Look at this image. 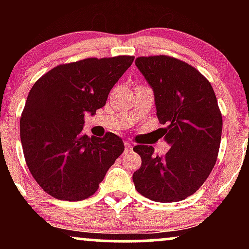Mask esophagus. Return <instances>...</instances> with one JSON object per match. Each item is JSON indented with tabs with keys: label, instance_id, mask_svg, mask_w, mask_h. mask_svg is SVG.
Segmentation results:
<instances>
[{
	"label": "esophagus",
	"instance_id": "esophagus-1",
	"mask_svg": "<svg viewBox=\"0 0 249 249\" xmlns=\"http://www.w3.org/2000/svg\"><path fill=\"white\" fill-rule=\"evenodd\" d=\"M125 152H131L132 150V145H131L130 142H125Z\"/></svg>",
	"mask_w": 249,
	"mask_h": 249
}]
</instances>
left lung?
Listing matches in <instances>:
<instances>
[{"instance_id":"8db88e82","label":"left lung","mask_w":249,"mask_h":249,"mask_svg":"<svg viewBox=\"0 0 249 249\" xmlns=\"http://www.w3.org/2000/svg\"><path fill=\"white\" fill-rule=\"evenodd\" d=\"M136 67L153 90L157 117L171 148L154 156L147 145L133 147L142 166L134 187L153 201L174 202L198 191L212 172L221 141L222 117L211 83L196 68L168 56L138 57Z\"/></svg>"}]
</instances>
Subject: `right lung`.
Wrapping results in <instances>:
<instances>
[{"label": "right lung", "mask_w": 249, "mask_h": 249, "mask_svg": "<svg viewBox=\"0 0 249 249\" xmlns=\"http://www.w3.org/2000/svg\"><path fill=\"white\" fill-rule=\"evenodd\" d=\"M134 57L87 58L51 69L31 88L19 133L28 168L37 184L59 200L78 201L98 190L124 151L115 133H83L85 115L107 103Z\"/></svg>", "instance_id": "1"}]
</instances>
